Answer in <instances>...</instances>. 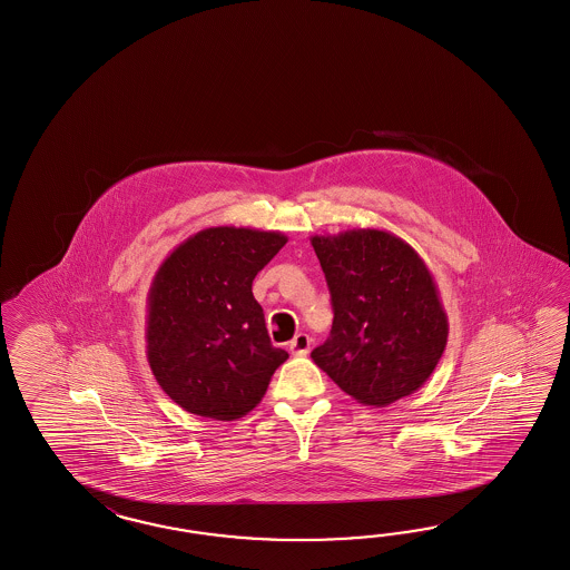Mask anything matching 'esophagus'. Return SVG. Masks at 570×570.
<instances>
[{"mask_svg":"<svg viewBox=\"0 0 570 570\" xmlns=\"http://www.w3.org/2000/svg\"><path fill=\"white\" fill-rule=\"evenodd\" d=\"M309 345H312V340H309L306 333H297L295 337H293L292 343H289V350H292V354L295 356H308Z\"/></svg>","mask_w":570,"mask_h":570,"instance_id":"34e87169","label":"esophagus"}]
</instances>
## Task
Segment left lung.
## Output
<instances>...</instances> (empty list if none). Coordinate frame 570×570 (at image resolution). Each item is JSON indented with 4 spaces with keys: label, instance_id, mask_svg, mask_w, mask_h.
<instances>
[{
    "label": "left lung",
    "instance_id": "1",
    "mask_svg": "<svg viewBox=\"0 0 570 570\" xmlns=\"http://www.w3.org/2000/svg\"><path fill=\"white\" fill-rule=\"evenodd\" d=\"M309 242L335 314L314 364L366 406H390L423 387L445 350L448 314L416 249L379 228Z\"/></svg>",
    "mask_w": 570,
    "mask_h": 570
}]
</instances>
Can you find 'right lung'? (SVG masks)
<instances>
[{
    "label": "right lung",
    "instance_id": "add662e5",
    "mask_svg": "<svg viewBox=\"0 0 570 570\" xmlns=\"http://www.w3.org/2000/svg\"><path fill=\"white\" fill-rule=\"evenodd\" d=\"M287 244L278 230L210 227L177 245L147 293L149 368L183 410L237 421L261 404L289 354L268 337L252 293Z\"/></svg>",
    "mask_w": 570,
    "mask_h": 570
}]
</instances>
